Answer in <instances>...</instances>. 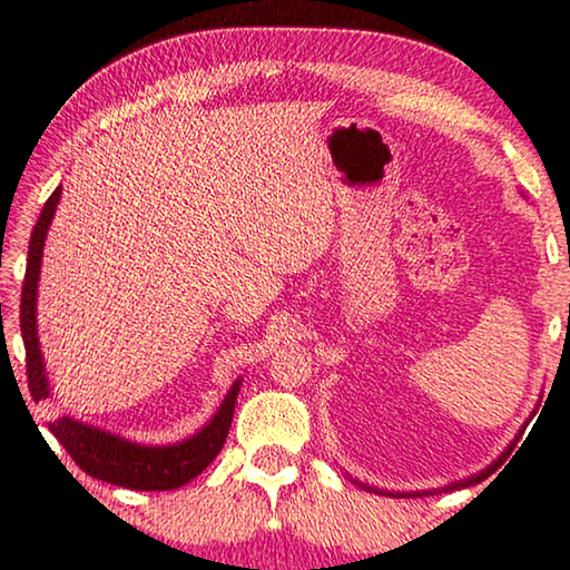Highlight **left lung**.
Returning a JSON list of instances; mask_svg holds the SVG:
<instances>
[{
  "label": "left lung",
  "instance_id": "left-lung-1",
  "mask_svg": "<svg viewBox=\"0 0 570 570\" xmlns=\"http://www.w3.org/2000/svg\"><path fill=\"white\" fill-rule=\"evenodd\" d=\"M510 448H513V445H510ZM503 458H505V455H503ZM498 465H500V460H498V462H495V465H493V468H488V470H485V472H480V475H475V478H470V480H468V482H458V485H452V488H460V485H470V482H480V480H482V478H485V475H488V472H490V470H495V468H498Z\"/></svg>",
  "mask_w": 570,
  "mask_h": 570
}]
</instances>
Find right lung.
<instances>
[{"label": "right lung", "instance_id": "add662e5", "mask_svg": "<svg viewBox=\"0 0 570 570\" xmlns=\"http://www.w3.org/2000/svg\"><path fill=\"white\" fill-rule=\"evenodd\" d=\"M62 186L47 198L40 218L30 238V254H27V272L22 284V304H19V326H22L24 354H27V384L35 402L47 400L50 387H47L45 364L40 354V340H37V282H40V264L47 228L52 224L55 208L60 204ZM240 382H236L226 394L224 404L214 414L204 430L190 440H183L178 445L168 448H146L135 442L120 440L102 432L90 424L75 422L70 417H60L50 422V432L57 442L70 452V458L80 465L88 475L98 478L110 485L130 488V490H173L186 485L188 480L200 475L214 458L220 452L228 435L230 420H234V407L238 397Z\"/></svg>", "mask_w": 570, "mask_h": 570}]
</instances>
